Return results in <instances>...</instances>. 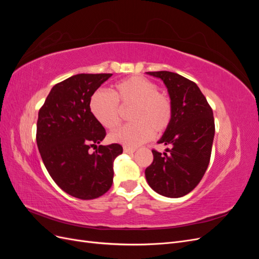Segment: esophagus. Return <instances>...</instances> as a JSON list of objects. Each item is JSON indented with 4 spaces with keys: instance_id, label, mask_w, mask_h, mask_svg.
<instances>
[{
    "instance_id": "34e87169",
    "label": "esophagus",
    "mask_w": 259,
    "mask_h": 259,
    "mask_svg": "<svg viewBox=\"0 0 259 259\" xmlns=\"http://www.w3.org/2000/svg\"><path fill=\"white\" fill-rule=\"evenodd\" d=\"M123 152L125 153V154H133L135 152V149H133V148H127V147H124L123 148Z\"/></svg>"
}]
</instances>
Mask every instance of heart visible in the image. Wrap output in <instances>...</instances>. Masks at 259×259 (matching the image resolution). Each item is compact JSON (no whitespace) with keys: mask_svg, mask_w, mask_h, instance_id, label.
I'll list each match as a JSON object with an SVG mask.
<instances>
[{"mask_svg":"<svg viewBox=\"0 0 259 259\" xmlns=\"http://www.w3.org/2000/svg\"><path fill=\"white\" fill-rule=\"evenodd\" d=\"M122 108L133 107L131 120L134 122L109 135L110 142L127 148H136L148 142L154 131H165L171 122L173 107L158 85L143 76H132L117 83L110 93L97 91L90 100L93 116L107 130H114L121 121Z\"/></svg>","mask_w":259,"mask_h":259,"instance_id":"1","label":"heart"}]
</instances>
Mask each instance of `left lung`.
Returning a JSON list of instances; mask_svg holds the SVG:
<instances>
[{
    "instance_id": "8db88e82",
    "label": "left lung",
    "mask_w": 259,
    "mask_h": 259,
    "mask_svg": "<svg viewBox=\"0 0 259 259\" xmlns=\"http://www.w3.org/2000/svg\"><path fill=\"white\" fill-rule=\"evenodd\" d=\"M165 84L173 116L159 144L171 146L166 152L152 150L153 162L145 170L148 185L167 198L192 191L208 166L215 135L213 110L198 85L169 71L146 72Z\"/></svg>"
}]
</instances>
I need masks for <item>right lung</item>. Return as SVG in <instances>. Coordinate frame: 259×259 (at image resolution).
<instances>
[{
    "instance_id": "add662e5",
    "label": "right lung",
    "mask_w": 259,
    "mask_h": 259,
    "mask_svg": "<svg viewBox=\"0 0 259 259\" xmlns=\"http://www.w3.org/2000/svg\"><path fill=\"white\" fill-rule=\"evenodd\" d=\"M111 75L70 76L53 86L38 111L36 144L44 165L59 188L81 200L96 199L110 189L113 162L123 152L119 144L100 145L106 130L90 109L93 94ZM91 146L99 148L90 154Z\"/></svg>"
}]
</instances>
